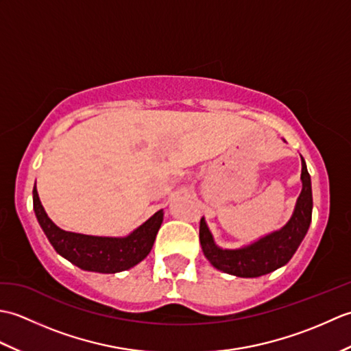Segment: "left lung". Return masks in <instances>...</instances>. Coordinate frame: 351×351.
<instances>
[{
    "instance_id": "8db88e82",
    "label": "left lung",
    "mask_w": 351,
    "mask_h": 351,
    "mask_svg": "<svg viewBox=\"0 0 351 351\" xmlns=\"http://www.w3.org/2000/svg\"><path fill=\"white\" fill-rule=\"evenodd\" d=\"M303 189L297 199L293 217L278 232L267 235L249 247L223 250L214 244L213 235L204 219H200L199 240L204 255L219 270L238 278H258L278 270L293 258L306 235L312 220V189L306 162L302 158Z\"/></svg>"
}]
</instances>
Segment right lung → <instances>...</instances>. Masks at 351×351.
Listing matches in <instances>:
<instances>
[{
  "label": "right lung",
  "mask_w": 351,
  "mask_h": 351,
  "mask_svg": "<svg viewBox=\"0 0 351 351\" xmlns=\"http://www.w3.org/2000/svg\"><path fill=\"white\" fill-rule=\"evenodd\" d=\"M33 208L37 221L56 252L83 270L96 273H117L137 265L151 252L162 223V211L160 210L125 238L66 232L49 220L39 200L36 185L33 189Z\"/></svg>",
  "instance_id": "add662e5"
}]
</instances>
